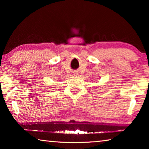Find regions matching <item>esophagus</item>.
<instances>
[{
	"label": "esophagus",
	"mask_w": 149,
	"mask_h": 149,
	"mask_svg": "<svg viewBox=\"0 0 149 149\" xmlns=\"http://www.w3.org/2000/svg\"><path fill=\"white\" fill-rule=\"evenodd\" d=\"M77 72H74V74H73V75H74V76H77Z\"/></svg>",
	"instance_id": "obj_1"
}]
</instances>
